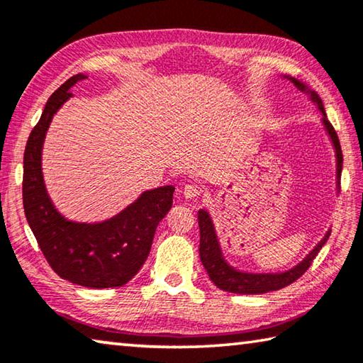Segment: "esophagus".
<instances>
[{
    "instance_id": "esophagus-1",
    "label": "esophagus",
    "mask_w": 363,
    "mask_h": 363,
    "mask_svg": "<svg viewBox=\"0 0 363 363\" xmlns=\"http://www.w3.org/2000/svg\"><path fill=\"white\" fill-rule=\"evenodd\" d=\"M182 194L186 199H196V196H200L201 194H203V190H201V187L195 186V184H186L182 189Z\"/></svg>"
}]
</instances>
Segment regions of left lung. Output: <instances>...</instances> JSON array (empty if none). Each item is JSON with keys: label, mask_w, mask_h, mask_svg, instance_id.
<instances>
[{"label": "left lung", "mask_w": 363, "mask_h": 363, "mask_svg": "<svg viewBox=\"0 0 363 363\" xmlns=\"http://www.w3.org/2000/svg\"><path fill=\"white\" fill-rule=\"evenodd\" d=\"M291 82L294 83V86H296L298 89L306 91L304 84H301L299 82H296V79H291ZM311 97L323 113L325 128H327V131L331 136V140H333L335 149H336L337 177H341L340 174L342 169V150L340 145V139H337V134L335 131L333 125H331L327 118V115H325V108H323L322 101L318 99V96L315 93H312ZM199 225H200V259L206 270L208 277H210L213 284L219 286L220 290L235 293V294H261V293H267V291L281 290V288L294 284V281H296L299 277H303L306 270L311 267V264L314 262L315 256L318 255V251L322 250L325 242H327L330 237V233H327L323 240L317 245L315 250L312 251V253L307 256L306 259L299 264V266H296L291 270H288V272H285V274L251 275V274L237 272V270L230 269L224 262L223 256H220L216 235H214V227L211 224V219H210V216H208V213L203 210L199 211Z\"/></svg>", "instance_id": "left-lung-1"}]
</instances>
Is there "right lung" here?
Returning a JSON list of instances; mask_svg holds the SVG:
<instances>
[{
  "label": "right lung",
  "mask_w": 363,
  "mask_h": 363,
  "mask_svg": "<svg viewBox=\"0 0 363 363\" xmlns=\"http://www.w3.org/2000/svg\"><path fill=\"white\" fill-rule=\"evenodd\" d=\"M84 78L73 75L54 91L30 133L23 153V210L41 253L60 279L88 288H113L128 284L143 267L157 225L173 205L174 187L147 190L102 224L69 223L54 210L43 182L41 147L52 115L72 96V86Z\"/></svg>",
  "instance_id": "add662e5"
}]
</instances>
